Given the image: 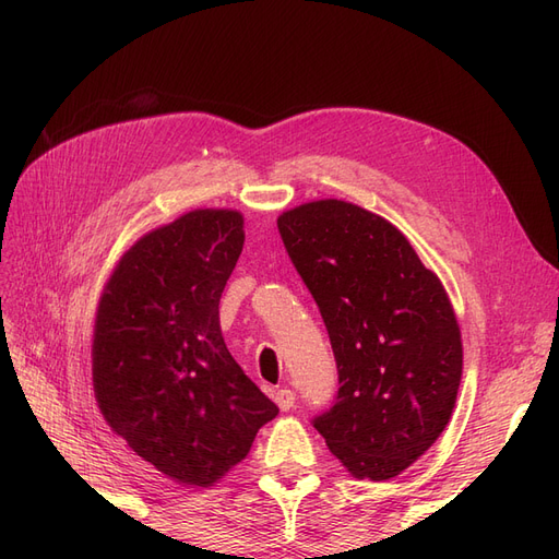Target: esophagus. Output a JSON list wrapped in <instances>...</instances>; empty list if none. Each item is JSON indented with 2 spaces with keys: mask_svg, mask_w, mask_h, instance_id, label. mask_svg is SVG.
Instances as JSON below:
<instances>
[{
  "mask_svg": "<svg viewBox=\"0 0 559 559\" xmlns=\"http://www.w3.org/2000/svg\"><path fill=\"white\" fill-rule=\"evenodd\" d=\"M275 403L280 405L282 411H289V408H294V403H296V394L292 392V389L282 386V389H277V392H275Z\"/></svg>",
  "mask_w": 559,
  "mask_h": 559,
  "instance_id": "obj_1",
  "label": "esophagus"
}]
</instances>
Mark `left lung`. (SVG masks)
<instances>
[{
	"mask_svg": "<svg viewBox=\"0 0 559 559\" xmlns=\"http://www.w3.org/2000/svg\"><path fill=\"white\" fill-rule=\"evenodd\" d=\"M337 364L333 408L314 417L357 480H392L443 433L462 382V331L443 282L408 238L347 200L277 216Z\"/></svg>",
	"mask_w": 559,
	"mask_h": 559,
	"instance_id": "obj_1",
	"label": "left lung"
}]
</instances>
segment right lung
I'll list each match as a JSON object with an SVG mask.
<instances>
[{"label": "right lung", "instance_id": "add662e5", "mask_svg": "<svg viewBox=\"0 0 559 559\" xmlns=\"http://www.w3.org/2000/svg\"><path fill=\"white\" fill-rule=\"evenodd\" d=\"M245 245L238 210H191L134 242L93 329V389L107 425L163 476L212 487L280 408L230 357L218 300Z\"/></svg>", "mask_w": 559, "mask_h": 559}]
</instances>
